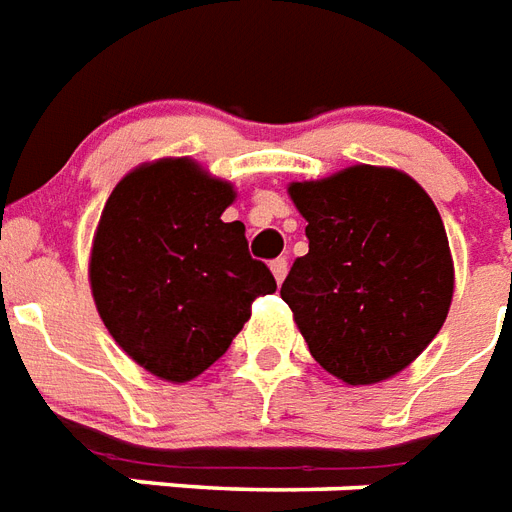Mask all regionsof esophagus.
Returning a JSON list of instances; mask_svg holds the SVG:
<instances>
[{
	"label": "esophagus",
	"mask_w": 512,
	"mask_h": 512,
	"mask_svg": "<svg viewBox=\"0 0 512 512\" xmlns=\"http://www.w3.org/2000/svg\"><path fill=\"white\" fill-rule=\"evenodd\" d=\"M271 273L276 282H284V276H287V260H284V257H276L271 263Z\"/></svg>",
	"instance_id": "esophagus-1"
}]
</instances>
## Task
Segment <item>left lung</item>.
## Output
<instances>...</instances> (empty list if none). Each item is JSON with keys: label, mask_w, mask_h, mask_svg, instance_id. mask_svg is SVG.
<instances>
[{"label": "left lung", "mask_w": 512, "mask_h": 512, "mask_svg": "<svg viewBox=\"0 0 512 512\" xmlns=\"http://www.w3.org/2000/svg\"><path fill=\"white\" fill-rule=\"evenodd\" d=\"M287 190L308 222V255L292 263L282 300L311 357L351 386L392 378L440 333L454 298L432 198L403 171L368 163Z\"/></svg>", "instance_id": "left-lung-1"}]
</instances>
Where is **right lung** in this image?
Here are the masks:
<instances>
[{"label": "right lung", "mask_w": 512, "mask_h": 512, "mask_svg": "<svg viewBox=\"0 0 512 512\" xmlns=\"http://www.w3.org/2000/svg\"><path fill=\"white\" fill-rule=\"evenodd\" d=\"M230 182L190 158L142 163L120 179L93 236L101 322L152 376L185 384L228 351L252 300L276 279L249 255L244 222H225Z\"/></svg>", "instance_id": "add662e5"}]
</instances>
